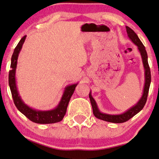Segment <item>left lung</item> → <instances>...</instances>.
<instances>
[{
  "label": "left lung",
  "mask_w": 159,
  "mask_h": 159,
  "mask_svg": "<svg viewBox=\"0 0 159 159\" xmlns=\"http://www.w3.org/2000/svg\"><path fill=\"white\" fill-rule=\"evenodd\" d=\"M126 30L129 39L132 40V42L134 44L138 46V50H139L140 55H141L143 62V66L145 68V78H146L145 80H146V81H145L143 94L141 99L139 100V102L137 103V104L135 106L132 107L128 111H127L126 112L118 115H111L100 112L99 109H98L97 103L94 101V99H93V97H91V93H89V98H90L91 104V106H92L93 113L95 117L98 118V119L104 120V121L107 122H113V123H122V122H126L130 119V118L134 117L140 110H142L147 101L148 94L149 91V87L151 81V70H150L148 62V55L146 50V48H145L143 44L142 43L139 38H138V35L135 34V32L132 29L128 27V26H126Z\"/></svg>",
  "instance_id": "1"
}]
</instances>
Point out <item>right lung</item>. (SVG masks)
Wrapping results in <instances>:
<instances>
[{"label": "right lung", "instance_id": "add662e5", "mask_svg": "<svg viewBox=\"0 0 159 159\" xmlns=\"http://www.w3.org/2000/svg\"><path fill=\"white\" fill-rule=\"evenodd\" d=\"M26 37V35L24 36L20 40L16 47L15 48L11 57V69L9 70V74H8V84H9L10 89L11 91L13 102H14L16 108L23 115H25L29 120L33 122H35V123L50 124L61 121L63 119L65 115H66L68 103L70 102V98L72 97L73 92H74L77 84H73L67 87L63 93V96H62L61 101L58 104L57 108L50 111H37L32 109L30 107L26 106L22 102L21 97H20L19 93H18L16 86L15 72L16 68L18 55H19L22 45H23L24 42L25 41Z\"/></svg>", "mask_w": 159, "mask_h": 159}]
</instances>
